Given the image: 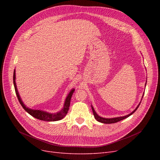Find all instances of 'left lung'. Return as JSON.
Instances as JSON below:
<instances>
[{
	"mask_svg": "<svg viewBox=\"0 0 160 160\" xmlns=\"http://www.w3.org/2000/svg\"><path fill=\"white\" fill-rule=\"evenodd\" d=\"M140 103L138 105V106L136 108V109H135L133 111V112H132L130 114H129V115H128L123 116V117H119V118H110V119H106V118H103L100 117V116H99L98 114L96 113V112L95 111L93 108L92 107V106H91V108H92V110H93V115H94V117H95V118L96 120H98V122H101V123H109H109H117V122H119V121H121V120H123V119H125V118H128L129 116H130L131 115H132V114L135 112V111L138 109V108H139V106Z\"/></svg>",
	"mask_w": 160,
	"mask_h": 160,
	"instance_id": "1",
	"label": "left lung"
}]
</instances>
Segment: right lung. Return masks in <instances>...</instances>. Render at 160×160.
<instances>
[{
	"instance_id": "right-lung-1",
	"label": "right lung",
	"mask_w": 160,
	"mask_h": 160,
	"mask_svg": "<svg viewBox=\"0 0 160 160\" xmlns=\"http://www.w3.org/2000/svg\"><path fill=\"white\" fill-rule=\"evenodd\" d=\"M15 69L14 71V73H13V83H14V89H15V93L17 96L18 100L19 101V103H21V106L23 108V109H25L28 113H29L31 115H32V117L38 119L42 120V121H46V122H55V121H59L62 119L65 116L67 115V112H68L69 109V106H70V101L72 93L75 91V89H72L70 91V93H69L68 96L67 97V98L65 101V104H64V107L62 108L59 112H58L57 113H49L47 112H45V111H41V110H35V109H31L27 108L22 103V100L21 99L20 96H19V94L18 93V91L17 89V85H16V82H15Z\"/></svg>"
}]
</instances>
